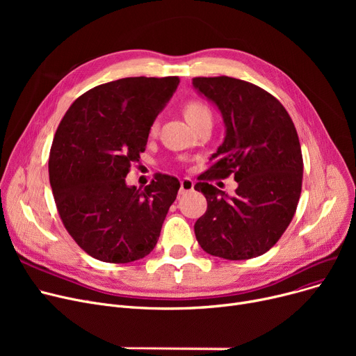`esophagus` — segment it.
<instances>
[{
    "label": "esophagus",
    "mask_w": 356,
    "mask_h": 356,
    "mask_svg": "<svg viewBox=\"0 0 356 356\" xmlns=\"http://www.w3.org/2000/svg\"><path fill=\"white\" fill-rule=\"evenodd\" d=\"M193 188H195L193 180L189 179V177H184V179L180 181V191H179V192H180V195H184V193H188V192H192Z\"/></svg>",
    "instance_id": "obj_1"
}]
</instances>
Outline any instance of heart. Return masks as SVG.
Here are the masks:
<instances>
[{"instance_id":"heart-1","label":"heart","mask_w":356,"mask_h":356,"mask_svg":"<svg viewBox=\"0 0 356 356\" xmlns=\"http://www.w3.org/2000/svg\"><path fill=\"white\" fill-rule=\"evenodd\" d=\"M183 114L186 117V120H188V122L193 127L196 125L199 121L204 120V118H211L212 114H211V109L209 106L199 101V99H189L186 101L184 105H183ZM149 136H156L157 134V124L153 122L152 125H149V129H148Z\"/></svg>"}]
</instances>
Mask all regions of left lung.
<instances>
[{
  "label": "left lung",
  "mask_w": 356,
  "mask_h": 356,
  "mask_svg": "<svg viewBox=\"0 0 356 356\" xmlns=\"http://www.w3.org/2000/svg\"><path fill=\"white\" fill-rule=\"evenodd\" d=\"M193 86L222 112L227 136L195 191L208 209L195 223L203 251L225 259L266 254L296 213L303 156L296 127L275 97L254 83L229 78H193ZM234 175V197L210 181Z\"/></svg>",
  "instance_id": "obj_1"
}]
</instances>
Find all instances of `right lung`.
I'll list each match as a JSON object with an SVG mask.
<instances>
[{
  "label": "right lung",
  "mask_w": 356,
  "mask_h": 356,
  "mask_svg": "<svg viewBox=\"0 0 356 356\" xmlns=\"http://www.w3.org/2000/svg\"><path fill=\"white\" fill-rule=\"evenodd\" d=\"M180 79L124 78L89 89L66 111L51 143L49 177L69 235L90 257L125 264L156 247L180 183L159 173L141 191L127 186L148 129Z\"/></svg>",
  "instance_id": "obj_1"
}]
</instances>
